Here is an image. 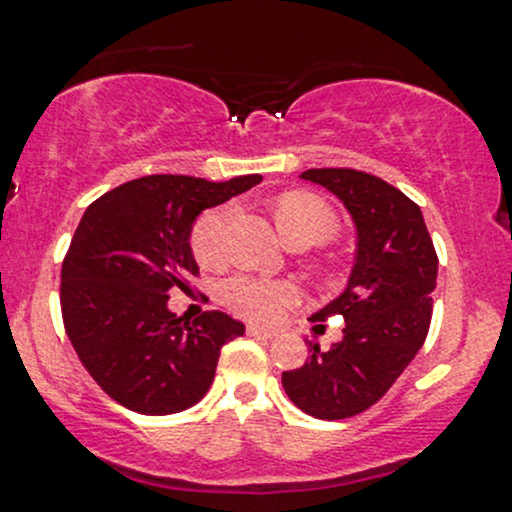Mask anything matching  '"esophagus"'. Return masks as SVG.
<instances>
[{
  "mask_svg": "<svg viewBox=\"0 0 512 512\" xmlns=\"http://www.w3.org/2000/svg\"><path fill=\"white\" fill-rule=\"evenodd\" d=\"M248 334L257 338H274L279 331L267 329V326H260V324H248Z\"/></svg>",
  "mask_w": 512,
  "mask_h": 512,
  "instance_id": "obj_1",
  "label": "esophagus"
}]
</instances>
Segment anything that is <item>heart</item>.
Returning <instances> with one entry per match:
<instances>
[{
    "instance_id": "1",
    "label": "heart",
    "mask_w": 512,
    "mask_h": 512,
    "mask_svg": "<svg viewBox=\"0 0 512 512\" xmlns=\"http://www.w3.org/2000/svg\"><path fill=\"white\" fill-rule=\"evenodd\" d=\"M274 219L288 245H317L334 236L336 217L329 205L303 190L281 195L274 205ZM229 221V207L207 209L195 221L190 233V248L202 267H217L224 257V226ZM224 300L238 315L262 322H274L286 307L298 300L293 283L267 281L255 276H233L224 286Z\"/></svg>"
}]
</instances>
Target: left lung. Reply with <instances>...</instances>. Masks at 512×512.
I'll return each mask as SVG.
<instances>
[{
  "label": "left lung",
  "instance_id": "obj_1",
  "mask_svg": "<svg viewBox=\"0 0 512 512\" xmlns=\"http://www.w3.org/2000/svg\"><path fill=\"white\" fill-rule=\"evenodd\" d=\"M300 178L343 202L357 248L343 293L310 317L341 315L343 338L329 350L310 343V360L281 381L307 415L346 420L372 408L422 348L439 257L422 209L391 183L355 169H307Z\"/></svg>",
  "mask_w": 512,
  "mask_h": 512
}]
</instances>
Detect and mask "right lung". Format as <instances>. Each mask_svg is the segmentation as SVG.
Here are the masks:
<instances>
[{
	"label": "right lung",
	"mask_w": 512,
	"mask_h": 512,
	"mask_svg": "<svg viewBox=\"0 0 512 512\" xmlns=\"http://www.w3.org/2000/svg\"><path fill=\"white\" fill-rule=\"evenodd\" d=\"M260 181L145 176L85 209L61 264V315L83 367L123 408L171 415L195 405L212 386L221 346L245 334L217 310L183 322L169 291L200 272L195 219Z\"/></svg>",
	"instance_id": "obj_1"
}]
</instances>
